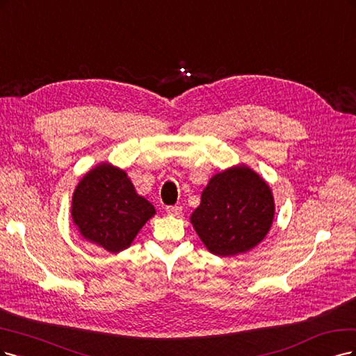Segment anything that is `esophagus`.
Returning a JSON list of instances; mask_svg holds the SVG:
<instances>
[{"label":"esophagus","mask_w":356,"mask_h":356,"mask_svg":"<svg viewBox=\"0 0 356 356\" xmlns=\"http://www.w3.org/2000/svg\"><path fill=\"white\" fill-rule=\"evenodd\" d=\"M165 211L171 216H180L181 213V207H179V205H168V207L165 209Z\"/></svg>","instance_id":"1"}]
</instances>
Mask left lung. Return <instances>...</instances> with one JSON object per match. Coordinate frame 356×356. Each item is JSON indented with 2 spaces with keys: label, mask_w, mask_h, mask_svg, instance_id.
I'll list each match as a JSON object with an SVG mask.
<instances>
[{
  "label": "left lung",
  "mask_w": 356,
  "mask_h": 356,
  "mask_svg": "<svg viewBox=\"0 0 356 356\" xmlns=\"http://www.w3.org/2000/svg\"><path fill=\"white\" fill-rule=\"evenodd\" d=\"M273 214L269 185L243 164L210 179L191 223L210 253L227 257L260 244L272 226Z\"/></svg>",
  "instance_id": "1"
}]
</instances>
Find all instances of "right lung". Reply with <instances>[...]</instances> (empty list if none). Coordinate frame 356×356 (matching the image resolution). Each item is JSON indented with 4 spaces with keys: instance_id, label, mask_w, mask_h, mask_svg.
<instances>
[{
    "instance_id": "add662e5",
    "label": "right lung",
    "mask_w": 356,
    "mask_h": 356,
    "mask_svg": "<svg viewBox=\"0 0 356 356\" xmlns=\"http://www.w3.org/2000/svg\"><path fill=\"white\" fill-rule=\"evenodd\" d=\"M71 214L87 241L109 253H120L130 247L155 209L137 195L125 171L103 163L78 183Z\"/></svg>"
}]
</instances>
